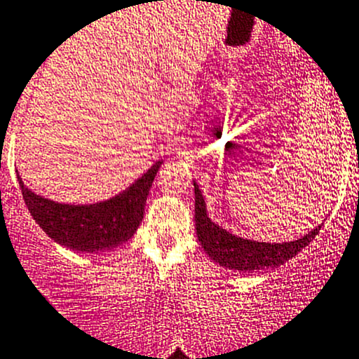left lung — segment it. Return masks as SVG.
Wrapping results in <instances>:
<instances>
[{"mask_svg": "<svg viewBox=\"0 0 359 359\" xmlns=\"http://www.w3.org/2000/svg\"><path fill=\"white\" fill-rule=\"evenodd\" d=\"M194 222H196L198 240L208 257L221 266L238 270V272L280 266L287 259L297 256L304 247H307L321 229L318 226L309 235L284 243H264L240 238V236L219 228L215 222L208 219L203 196H201V191L198 189L196 182H194Z\"/></svg>", "mask_w": 359, "mask_h": 359, "instance_id": "1", "label": "left lung"}]
</instances>
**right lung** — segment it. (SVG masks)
Returning <instances> with one entry per match:
<instances>
[{
  "instance_id": "obj_1",
  "label": "right lung",
  "mask_w": 359,
  "mask_h": 359,
  "mask_svg": "<svg viewBox=\"0 0 359 359\" xmlns=\"http://www.w3.org/2000/svg\"><path fill=\"white\" fill-rule=\"evenodd\" d=\"M161 161L156 163L128 191L96 205H65L31 193L20 177L24 201L40 228L61 245L82 252L109 250L135 235L144 219L145 201Z\"/></svg>"
}]
</instances>
